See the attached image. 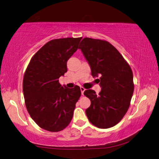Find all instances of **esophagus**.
Here are the masks:
<instances>
[{"label": "esophagus", "mask_w": 159, "mask_h": 159, "mask_svg": "<svg viewBox=\"0 0 159 159\" xmlns=\"http://www.w3.org/2000/svg\"><path fill=\"white\" fill-rule=\"evenodd\" d=\"M80 91H81V94L82 95H84V91H85V89L84 87H80Z\"/></svg>", "instance_id": "1"}]
</instances>
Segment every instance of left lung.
Listing matches in <instances>:
<instances>
[{
  "instance_id": "1",
  "label": "left lung",
  "mask_w": 159,
  "mask_h": 159,
  "mask_svg": "<svg viewBox=\"0 0 159 159\" xmlns=\"http://www.w3.org/2000/svg\"><path fill=\"white\" fill-rule=\"evenodd\" d=\"M80 49L98 80L101 91L98 95L93 90H85L91 102L85 114L93 125L107 129L122 119L129 107L134 93L133 74L129 65L115 47L107 41L85 37Z\"/></svg>"
}]
</instances>
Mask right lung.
<instances>
[{"instance_id":"right-lung-1","label":"right lung","mask_w":159,"mask_h":159,"mask_svg":"<svg viewBox=\"0 0 159 159\" xmlns=\"http://www.w3.org/2000/svg\"><path fill=\"white\" fill-rule=\"evenodd\" d=\"M82 37L52 39L30 60L22 89L25 105L36 124L49 132L65 129L72 120L80 87L68 89L59 79L67 71V61L79 48Z\"/></svg>"}]
</instances>
